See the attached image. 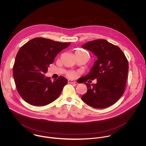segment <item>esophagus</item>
<instances>
[{"label": "esophagus", "mask_w": 146, "mask_h": 146, "mask_svg": "<svg viewBox=\"0 0 146 146\" xmlns=\"http://www.w3.org/2000/svg\"><path fill=\"white\" fill-rule=\"evenodd\" d=\"M68 83L70 84H76V82H75V80H70V79H69L68 80Z\"/></svg>", "instance_id": "esophagus-1"}]
</instances>
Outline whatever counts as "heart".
<instances>
[{
  "label": "heart",
  "mask_w": 146,
  "mask_h": 146,
  "mask_svg": "<svg viewBox=\"0 0 146 146\" xmlns=\"http://www.w3.org/2000/svg\"><path fill=\"white\" fill-rule=\"evenodd\" d=\"M84 53L85 52H84L83 51H81V50H77L75 52V54H76V53ZM75 75H76L75 72H72V71H70V72H67V75L70 78H74L75 76Z\"/></svg>",
  "instance_id": "b5f03b06"
}]
</instances>
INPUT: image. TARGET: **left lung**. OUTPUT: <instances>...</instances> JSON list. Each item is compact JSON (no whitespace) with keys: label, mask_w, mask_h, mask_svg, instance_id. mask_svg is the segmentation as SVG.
Listing matches in <instances>:
<instances>
[{"label":"left lung","mask_w":146,"mask_h":146,"mask_svg":"<svg viewBox=\"0 0 146 146\" xmlns=\"http://www.w3.org/2000/svg\"><path fill=\"white\" fill-rule=\"evenodd\" d=\"M97 57L89 73L83 78L97 79L96 84L86 83L87 92L82 97L85 104L95 108H104L115 104L125 90L128 61L120 48L104 39L88 42L82 46Z\"/></svg>","instance_id":"left-lung-1"}]
</instances>
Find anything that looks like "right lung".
I'll return each mask as SVG.
<instances>
[{"label": "right lung", "instance_id": "1", "mask_svg": "<svg viewBox=\"0 0 146 146\" xmlns=\"http://www.w3.org/2000/svg\"><path fill=\"white\" fill-rule=\"evenodd\" d=\"M70 44L35 38L21 46L16 57L13 75L17 92L25 102L45 106L60 96L67 80L60 76L52 82L44 74L56 56Z\"/></svg>", "mask_w": 146, "mask_h": 146}]
</instances>
